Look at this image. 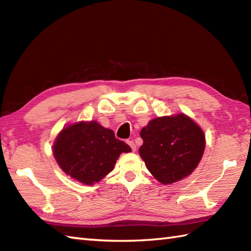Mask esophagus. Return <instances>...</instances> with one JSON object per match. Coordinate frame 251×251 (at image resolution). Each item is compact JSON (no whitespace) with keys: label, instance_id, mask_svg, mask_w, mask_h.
<instances>
[{"label":"esophagus","instance_id":"obj_1","mask_svg":"<svg viewBox=\"0 0 251 251\" xmlns=\"http://www.w3.org/2000/svg\"><path fill=\"white\" fill-rule=\"evenodd\" d=\"M126 142H127V145H128V146L131 148L132 151H136V145H135L134 140H132V139H128V140H126Z\"/></svg>","mask_w":251,"mask_h":251}]
</instances>
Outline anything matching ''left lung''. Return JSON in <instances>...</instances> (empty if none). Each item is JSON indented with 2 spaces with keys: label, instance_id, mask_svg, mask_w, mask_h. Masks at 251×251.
I'll use <instances>...</instances> for the list:
<instances>
[{
  "label": "left lung",
  "instance_id": "obj_1",
  "mask_svg": "<svg viewBox=\"0 0 251 251\" xmlns=\"http://www.w3.org/2000/svg\"><path fill=\"white\" fill-rule=\"evenodd\" d=\"M139 154L156 180L170 184L189 176L205 150V135L184 114L157 117L140 131Z\"/></svg>",
  "mask_w": 251,
  "mask_h": 251
}]
</instances>
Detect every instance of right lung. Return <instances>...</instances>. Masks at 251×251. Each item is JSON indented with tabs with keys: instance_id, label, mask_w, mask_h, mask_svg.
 <instances>
[{
	"instance_id": "add662e5",
	"label": "right lung",
	"mask_w": 251,
	"mask_h": 251,
	"mask_svg": "<svg viewBox=\"0 0 251 251\" xmlns=\"http://www.w3.org/2000/svg\"><path fill=\"white\" fill-rule=\"evenodd\" d=\"M130 147L115 138L113 130L97 122H79L68 126L57 137L54 156L60 168L84 184H94L113 170L122 152Z\"/></svg>"
}]
</instances>
